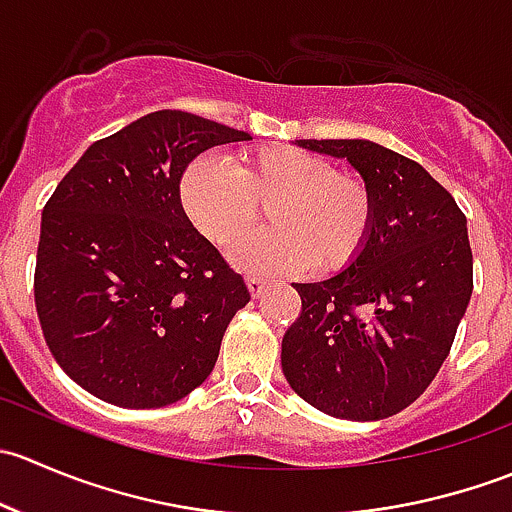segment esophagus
I'll list each match as a JSON object with an SVG mask.
<instances>
[{
  "label": "esophagus",
  "instance_id": "34e87169",
  "mask_svg": "<svg viewBox=\"0 0 512 512\" xmlns=\"http://www.w3.org/2000/svg\"><path fill=\"white\" fill-rule=\"evenodd\" d=\"M247 289H250L252 297L257 299V297H262V294H265L267 282L260 280V277H247Z\"/></svg>",
  "mask_w": 512,
  "mask_h": 512
}]
</instances>
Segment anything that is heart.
Wrapping results in <instances>:
<instances>
[{"label": "heart", "instance_id": "1", "mask_svg": "<svg viewBox=\"0 0 512 512\" xmlns=\"http://www.w3.org/2000/svg\"><path fill=\"white\" fill-rule=\"evenodd\" d=\"M270 202L272 227L232 247L235 265L255 275H289L309 265L317 272L344 270L374 230L369 183L304 148L245 151L237 168L208 153L195 158L180 180L185 215L218 247L250 230L260 218V203Z\"/></svg>", "mask_w": 512, "mask_h": 512}]
</instances>
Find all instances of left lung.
I'll list each match as a JSON object with an SVG mask.
<instances>
[{"mask_svg": "<svg viewBox=\"0 0 512 512\" xmlns=\"http://www.w3.org/2000/svg\"><path fill=\"white\" fill-rule=\"evenodd\" d=\"M347 158L376 203L369 242L349 267L294 289L297 322L282 339V371L314 409L379 421L436 379L473 292L466 215L416 160L361 138L297 141Z\"/></svg>", "mask_w": 512, "mask_h": 512, "instance_id": "1", "label": "left lung"}]
</instances>
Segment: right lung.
<instances>
[{"instance_id":"right-lung-1","label":"right lung","mask_w":512,"mask_h":512,"mask_svg":"<svg viewBox=\"0 0 512 512\" xmlns=\"http://www.w3.org/2000/svg\"><path fill=\"white\" fill-rule=\"evenodd\" d=\"M235 141L252 138L195 113H148L89 146L44 205L41 332L61 369L106 404L158 409L188 396L250 302L180 205L190 160Z\"/></svg>"}]
</instances>
